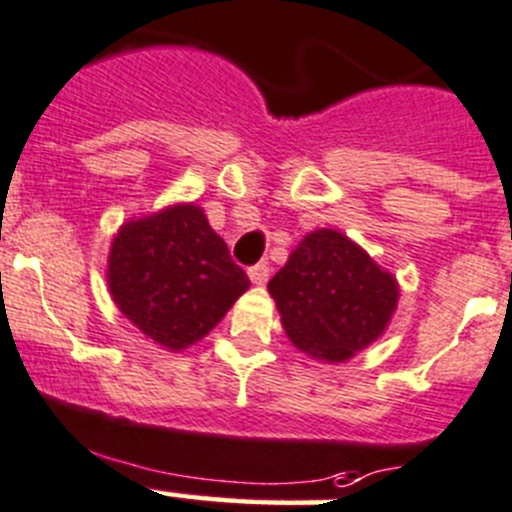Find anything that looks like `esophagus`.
I'll return each mask as SVG.
<instances>
[{
	"label": "esophagus",
	"mask_w": 512,
	"mask_h": 512,
	"mask_svg": "<svg viewBox=\"0 0 512 512\" xmlns=\"http://www.w3.org/2000/svg\"><path fill=\"white\" fill-rule=\"evenodd\" d=\"M248 279H251V284H256V287H264L266 281H269V264H256L248 269Z\"/></svg>",
	"instance_id": "esophagus-1"
}]
</instances>
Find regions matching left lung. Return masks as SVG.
<instances>
[{
    "mask_svg": "<svg viewBox=\"0 0 512 512\" xmlns=\"http://www.w3.org/2000/svg\"><path fill=\"white\" fill-rule=\"evenodd\" d=\"M294 348L322 363H345L391 325L401 287L363 246L335 228L307 233L269 281Z\"/></svg>",
    "mask_w": 512,
    "mask_h": 512,
    "instance_id": "obj_1",
    "label": "left lung"
}]
</instances>
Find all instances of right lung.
<instances>
[{"label":"right lung","mask_w":512,"mask_h":512,"mask_svg":"<svg viewBox=\"0 0 512 512\" xmlns=\"http://www.w3.org/2000/svg\"><path fill=\"white\" fill-rule=\"evenodd\" d=\"M106 284L126 320L170 353L203 340L251 287L195 203L126 220L111 241Z\"/></svg>","instance_id":"add662e5"}]
</instances>
